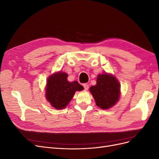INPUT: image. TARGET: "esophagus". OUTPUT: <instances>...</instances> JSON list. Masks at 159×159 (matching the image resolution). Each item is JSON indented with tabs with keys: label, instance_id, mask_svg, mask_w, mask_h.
<instances>
[{
	"label": "esophagus",
	"instance_id": "34e87169",
	"mask_svg": "<svg viewBox=\"0 0 159 159\" xmlns=\"http://www.w3.org/2000/svg\"><path fill=\"white\" fill-rule=\"evenodd\" d=\"M83 85H84V88L85 90H88V89H89V85L88 84H84Z\"/></svg>",
	"mask_w": 159,
	"mask_h": 159
}]
</instances>
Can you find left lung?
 I'll list each match as a JSON object with an SVG mask.
<instances>
[{"label": "left lung", "instance_id": "left-lung-1", "mask_svg": "<svg viewBox=\"0 0 159 159\" xmlns=\"http://www.w3.org/2000/svg\"><path fill=\"white\" fill-rule=\"evenodd\" d=\"M97 106L107 109L117 103L120 97V84L115 76L104 73L99 74L97 84L89 89Z\"/></svg>", "mask_w": 159, "mask_h": 159}]
</instances>
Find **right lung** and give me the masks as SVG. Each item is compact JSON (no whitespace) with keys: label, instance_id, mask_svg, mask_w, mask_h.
<instances>
[{"label":"right lung","instance_id":"add662e5","mask_svg":"<svg viewBox=\"0 0 159 159\" xmlns=\"http://www.w3.org/2000/svg\"><path fill=\"white\" fill-rule=\"evenodd\" d=\"M68 74L59 71L52 74L47 80L46 98L53 107L57 109L65 108L73 98L76 91H82L84 87L78 81L70 82Z\"/></svg>","mask_w":159,"mask_h":159}]
</instances>
